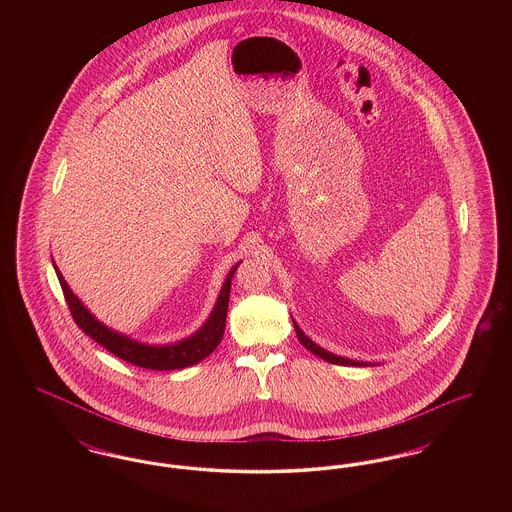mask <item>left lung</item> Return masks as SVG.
I'll return each instance as SVG.
<instances>
[{
    "mask_svg": "<svg viewBox=\"0 0 512 512\" xmlns=\"http://www.w3.org/2000/svg\"><path fill=\"white\" fill-rule=\"evenodd\" d=\"M293 328H295V334H297V340L301 341L311 353H315L317 357L320 359H324V361H328V363H332V365H351V366H368V363H361V361H351V359H345V357H338V355H334V353H328L326 349H322V347H318L317 343H313V341L309 340L303 332H301V328L297 326V322L293 320Z\"/></svg>",
    "mask_w": 512,
    "mask_h": 512,
    "instance_id": "left-lung-1",
    "label": "left lung"
}]
</instances>
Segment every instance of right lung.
I'll use <instances>...</instances> for the list:
<instances>
[{"mask_svg":"<svg viewBox=\"0 0 512 512\" xmlns=\"http://www.w3.org/2000/svg\"><path fill=\"white\" fill-rule=\"evenodd\" d=\"M238 265H234L228 272L222 290L219 293V299L215 303V309L207 322L195 332L194 336L186 340L176 341L172 345H146L140 341L130 340L122 336L119 332L107 328L101 324L98 318L94 317L82 301L71 292L69 284L65 282L63 274L59 268L55 267L59 284L63 295L67 299L69 311L73 315L76 326L90 336L92 340L98 341L109 353L119 357L122 361L130 365L140 366V368H149V370H176V368H186V366L197 365L205 357H209L224 334V324H226V313H228V299H230V286H232V276L236 272Z\"/></svg>","mask_w":512,"mask_h":512,"instance_id":"obj_1","label":"right lung"}]
</instances>
